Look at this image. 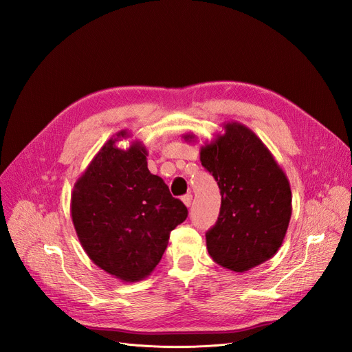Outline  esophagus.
Wrapping results in <instances>:
<instances>
[{
  "instance_id": "esophagus-1",
  "label": "esophagus",
  "mask_w": 352,
  "mask_h": 352,
  "mask_svg": "<svg viewBox=\"0 0 352 352\" xmlns=\"http://www.w3.org/2000/svg\"><path fill=\"white\" fill-rule=\"evenodd\" d=\"M182 201H184V204H185L186 207H190V204H192V194L184 195V197H182Z\"/></svg>"
}]
</instances>
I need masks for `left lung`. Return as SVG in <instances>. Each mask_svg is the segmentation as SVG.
Instances as JSON below:
<instances>
[{"instance_id":"left-lung-1","label":"left lung","mask_w":352,"mask_h":352,"mask_svg":"<svg viewBox=\"0 0 352 352\" xmlns=\"http://www.w3.org/2000/svg\"><path fill=\"white\" fill-rule=\"evenodd\" d=\"M225 133L201 146V164L221 194L220 214L206 233L207 250L219 265L243 273L272 258L285 239L292 214L289 180L269 148L250 127L223 123ZM184 140L192 142L194 133Z\"/></svg>"}]
</instances>
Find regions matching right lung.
Instances as JSON below:
<instances>
[{"label": "right lung", "mask_w": 352, "mask_h": 352, "mask_svg": "<svg viewBox=\"0 0 352 352\" xmlns=\"http://www.w3.org/2000/svg\"><path fill=\"white\" fill-rule=\"evenodd\" d=\"M120 131L95 154L73 186L70 214L88 257L122 282L148 278L162 260L170 232L188 217L164 180L148 170L141 141L123 150Z\"/></svg>", "instance_id": "add662e5"}]
</instances>
